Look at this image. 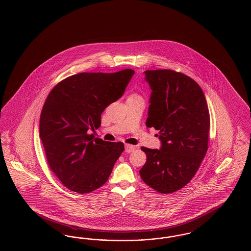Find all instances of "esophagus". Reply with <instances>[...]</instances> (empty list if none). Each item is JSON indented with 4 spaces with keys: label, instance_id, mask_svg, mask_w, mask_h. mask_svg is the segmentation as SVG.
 <instances>
[{
    "label": "esophagus",
    "instance_id": "obj_1",
    "mask_svg": "<svg viewBox=\"0 0 251 251\" xmlns=\"http://www.w3.org/2000/svg\"><path fill=\"white\" fill-rule=\"evenodd\" d=\"M134 150H135V146L130 145V144H126V145H125V151H126V152L130 153L131 151H133Z\"/></svg>",
    "mask_w": 251,
    "mask_h": 251
}]
</instances>
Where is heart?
Returning a JSON list of instances; mask_svg holds the SVG:
<instances>
[{"mask_svg":"<svg viewBox=\"0 0 251 251\" xmlns=\"http://www.w3.org/2000/svg\"><path fill=\"white\" fill-rule=\"evenodd\" d=\"M131 97H139V96L137 95H131Z\"/></svg>","mask_w":251,"mask_h":251,"instance_id":"1","label":"heart"}]
</instances>
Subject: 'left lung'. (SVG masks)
I'll return each instance as SVG.
<instances>
[{
	"mask_svg": "<svg viewBox=\"0 0 251 251\" xmlns=\"http://www.w3.org/2000/svg\"><path fill=\"white\" fill-rule=\"evenodd\" d=\"M145 80L152 90L146 125L159 131L162 147L141 148L147 162L139 173L152 189L173 193L193 179L207 152L208 105L201 87L181 72L146 71Z\"/></svg>",
	"mask_w": 251,
	"mask_h": 251,
	"instance_id": "obj_1",
	"label": "left lung"
}]
</instances>
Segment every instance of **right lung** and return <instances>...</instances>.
Wrapping results in <instances>:
<instances>
[{
	"mask_svg": "<svg viewBox=\"0 0 251 251\" xmlns=\"http://www.w3.org/2000/svg\"><path fill=\"white\" fill-rule=\"evenodd\" d=\"M134 71L82 72L56 84L42 108L39 136L49 167L71 191L86 194L103 185L124 151L122 142L88 134L104 109L123 95Z\"/></svg>",
	"mask_w": 251,
	"mask_h": 251,
	"instance_id": "right-lung-1",
	"label": "right lung"
}]
</instances>
